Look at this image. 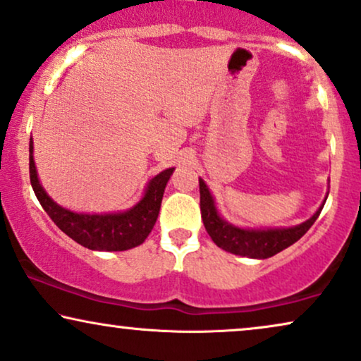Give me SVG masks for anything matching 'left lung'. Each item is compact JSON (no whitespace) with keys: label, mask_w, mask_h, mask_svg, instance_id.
Listing matches in <instances>:
<instances>
[{"label":"left lung","mask_w":361,"mask_h":361,"mask_svg":"<svg viewBox=\"0 0 361 361\" xmlns=\"http://www.w3.org/2000/svg\"><path fill=\"white\" fill-rule=\"evenodd\" d=\"M200 189V214H202V221L205 231L212 238L217 247H221L231 254L250 257V259H269L279 252L292 245L307 233L308 228L313 226L320 215L324 204L320 209L312 215L308 221L300 226L288 227V228H267V231H254V228H240L232 226L224 221L219 215L217 207H215L214 197L210 195L209 187L205 185L202 179H199Z\"/></svg>","instance_id":"left-lung-1"}]
</instances>
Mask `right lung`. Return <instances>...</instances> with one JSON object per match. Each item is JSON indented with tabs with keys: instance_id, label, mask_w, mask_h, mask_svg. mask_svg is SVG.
Returning <instances> with one entry per match:
<instances>
[{
	"instance_id": "right-lung-1",
	"label": "right lung",
	"mask_w": 361,
	"mask_h": 361,
	"mask_svg": "<svg viewBox=\"0 0 361 361\" xmlns=\"http://www.w3.org/2000/svg\"><path fill=\"white\" fill-rule=\"evenodd\" d=\"M174 167L162 171L147 184L144 197L133 209L118 214H78L61 207L46 194L37 179L32 157V139L30 140V179L37 200L46 214L61 231L74 242L91 250L121 252L137 247L146 240L157 221L164 189L169 182Z\"/></svg>"
}]
</instances>
